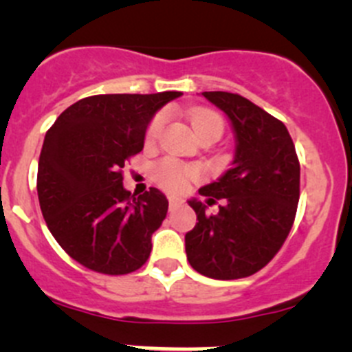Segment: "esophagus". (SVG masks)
I'll use <instances>...</instances> for the list:
<instances>
[{
	"instance_id": "esophagus-1",
	"label": "esophagus",
	"mask_w": 352,
	"mask_h": 352,
	"mask_svg": "<svg viewBox=\"0 0 352 352\" xmlns=\"http://www.w3.org/2000/svg\"><path fill=\"white\" fill-rule=\"evenodd\" d=\"M168 204H170V209H175V208H179V206H182L184 201H182V199H180V197L170 196V197H168Z\"/></svg>"
}]
</instances>
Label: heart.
Wrapping results in <instances>:
<instances>
[{
	"label": "heart",
	"instance_id": "b5f03b06",
	"mask_svg": "<svg viewBox=\"0 0 352 352\" xmlns=\"http://www.w3.org/2000/svg\"><path fill=\"white\" fill-rule=\"evenodd\" d=\"M166 116L165 113H158L153 120L150 122L146 129V143L151 144L158 140V136L162 134L163 127H165ZM190 124H192L194 131L199 138L206 136V134H216V136H221L223 134V119L216 112L211 110H197L190 117ZM199 168L192 165H184V163L177 162L173 158H165L155 166V180L158 182V186H162L165 190L170 192H182L187 189L192 180L199 179Z\"/></svg>",
	"mask_w": 352,
	"mask_h": 352
}]
</instances>
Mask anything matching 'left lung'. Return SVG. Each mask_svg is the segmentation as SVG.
Masks as SVG:
<instances>
[{
    "label": "left lung",
    "mask_w": 352,
    "mask_h": 352,
    "mask_svg": "<svg viewBox=\"0 0 352 352\" xmlns=\"http://www.w3.org/2000/svg\"><path fill=\"white\" fill-rule=\"evenodd\" d=\"M235 133V158L216 182L201 187L216 214L190 199L197 223L186 233L187 261L202 276L240 279L271 262L285 243L300 199V162L286 126L239 94L202 91Z\"/></svg>",
    "instance_id": "1"
}]
</instances>
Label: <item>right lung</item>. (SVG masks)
Segmentation results:
<instances>
[{
  "instance_id": "right-lung-1",
  "label": "right lung",
  "mask_w": 352,
  "mask_h": 352,
  "mask_svg": "<svg viewBox=\"0 0 352 352\" xmlns=\"http://www.w3.org/2000/svg\"><path fill=\"white\" fill-rule=\"evenodd\" d=\"M180 91L94 95L78 100L45 133L37 194L49 232L71 258L102 274L140 269L168 211L150 187L134 197L122 168L144 146L153 116Z\"/></svg>"
}]
</instances>
